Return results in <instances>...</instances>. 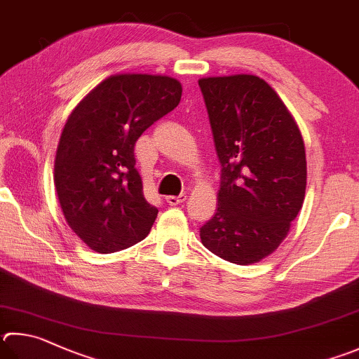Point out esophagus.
Listing matches in <instances>:
<instances>
[{"label": "esophagus", "mask_w": 359, "mask_h": 359, "mask_svg": "<svg viewBox=\"0 0 359 359\" xmlns=\"http://www.w3.org/2000/svg\"><path fill=\"white\" fill-rule=\"evenodd\" d=\"M187 201V196L185 194H179V196H168L166 198V202L169 205H177V204H182V202Z\"/></svg>", "instance_id": "34e87169"}]
</instances>
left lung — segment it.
Masks as SVG:
<instances>
[{"mask_svg":"<svg viewBox=\"0 0 359 359\" xmlns=\"http://www.w3.org/2000/svg\"><path fill=\"white\" fill-rule=\"evenodd\" d=\"M199 88L221 163L218 208L201 227L202 245L227 262H259L283 242L303 205L302 133L262 78H202Z\"/></svg>","mask_w":359,"mask_h":359,"instance_id":"obj_1","label":"left lung"}]
</instances>
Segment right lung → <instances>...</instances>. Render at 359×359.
Listing matches in <instances>:
<instances>
[{
	"label": "right lung",
	"mask_w": 359,
	"mask_h": 359,
	"mask_svg": "<svg viewBox=\"0 0 359 359\" xmlns=\"http://www.w3.org/2000/svg\"><path fill=\"white\" fill-rule=\"evenodd\" d=\"M180 97V83L171 76L114 75L70 114L56 152L55 185L69 226L90 250H126L151 232L158 208L142 193L135 144Z\"/></svg>",
	"instance_id": "obj_1"
}]
</instances>
